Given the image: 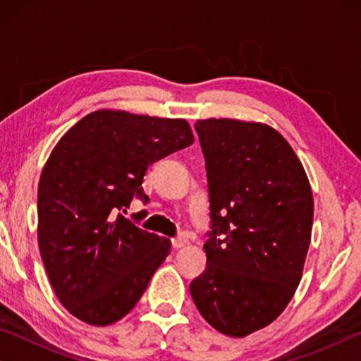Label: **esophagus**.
Masks as SVG:
<instances>
[{"label": "esophagus", "instance_id": "obj_1", "mask_svg": "<svg viewBox=\"0 0 361 361\" xmlns=\"http://www.w3.org/2000/svg\"><path fill=\"white\" fill-rule=\"evenodd\" d=\"M172 245L173 248H185L189 245V242L185 237H175V239H172Z\"/></svg>", "mask_w": 361, "mask_h": 361}]
</instances>
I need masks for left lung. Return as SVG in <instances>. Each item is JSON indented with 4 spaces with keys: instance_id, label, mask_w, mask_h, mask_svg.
<instances>
[{
    "instance_id": "obj_1",
    "label": "left lung",
    "mask_w": 361,
    "mask_h": 361,
    "mask_svg": "<svg viewBox=\"0 0 361 361\" xmlns=\"http://www.w3.org/2000/svg\"><path fill=\"white\" fill-rule=\"evenodd\" d=\"M205 156L212 232L207 267L194 279L200 315L231 338H245L283 312L302 277L314 197L290 143L262 122L194 124Z\"/></svg>"
}]
</instances>
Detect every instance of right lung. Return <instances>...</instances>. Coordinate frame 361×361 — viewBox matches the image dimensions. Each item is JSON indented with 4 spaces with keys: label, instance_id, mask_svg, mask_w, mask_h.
Wrapping results in <instances>:
<instances>
[{
    "label": "right lung",
    "instance_id": "1",
    "mask_svg": "<svg viewBox=\"0 0 361 361\" xmlns=\"http://www.w3.org/2000/svg\"><path fill=\"white\" fill-rule=\"evenodd\" d=\"M192 142L185 119L119 109L84 116L59 140L39 178L38 245L59 301L76 319L111 325L142 298L172 243L114 215L133 195L146 202V169Z\"/></svg>",
    "mask_w": 361,
    "mask_h": 361
}]
</instances>
